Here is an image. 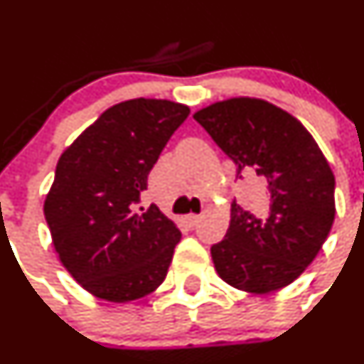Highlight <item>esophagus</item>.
I'll return each instance as SVG.
<instances>
[{
    "label": "esophagus",
    "instance_id": "obj_1",
    "mask_svg": "<svg viewBox=\"0 0 364 364\" xmlns=\"http://www.w3.org/2000/svg\"><path fill=\"white\" fill-rule=\"evenodd\" d=\"M183 222H186V225H189V228H194V225L199 222V215H194V213L183 215Z\"/></svg>",
    "mask_w": 364,
    "mask_h": 364
}]
</instances>
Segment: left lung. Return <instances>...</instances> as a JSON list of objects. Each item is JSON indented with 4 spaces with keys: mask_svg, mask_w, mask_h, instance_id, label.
<instances>
[{
    "mask_svg": "<svg viewBox=\"0 0 364 364\" xmlns=\"http://www.w3.org/2000/svg\"><path fill=\"white\" fill-rule=\"evenodd\" d=\"M218 147L267 181V217L230 205L224 240L212 246L215 271L246 293L293 283L316 259L335 220V177L314 136L295 116L255 97L218 100L194 112Z\"/></svg>",
    "mask_w": 364,
    "mask_h": 364,
    "instance_id": "obj_1",
    "label": "left lung"
}]
</instances>
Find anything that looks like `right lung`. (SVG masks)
Instances as JSON below:
<instances>
[{
	"label": "right lung",
	"mask_w": 364,
	"mask_h": 364,
	"mask_svg": "<svg viewBox=\"0 0 364 364\" xmlns=\"http://www.w3.org/2000/svg\"><path fill=\"white\" fill-rule=\"evenodd\" d=\"M189 112L166 99L124 100L58 158L43 212L60 264L97 299L132 302L165 281L182 234L158 206L144 210L139 199Z\"/></svg>",
	"instance_id": "add662e5"
}]
</instances>
